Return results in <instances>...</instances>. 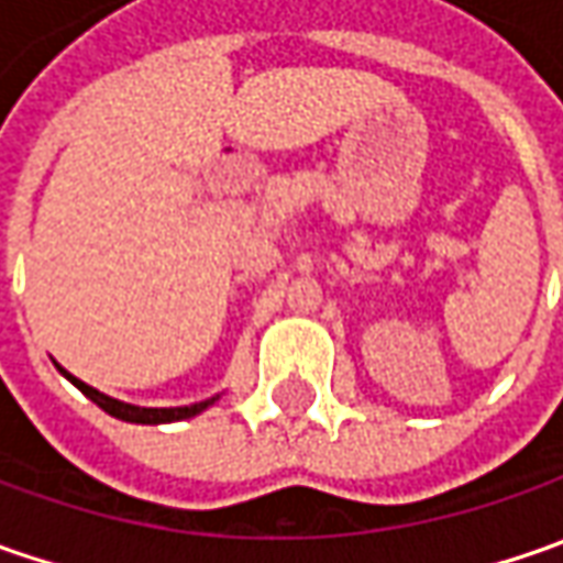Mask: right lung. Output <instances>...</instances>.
<instances>
[{"label": "right lung", "instance_id": "right-lung-1", "mask_svg": "<svg viewBox=\"0 0 563 563\" xmlns=\"http://www.w3.org/2000/svg\"><path fill=\"white\" fill-rule=\"evenodd\" d=\"M58 373L68 378L71 385H77L87 398L93 400L97 407H102L109 417H115V420H124V422H143V426H159V422H175V420H190V417H197V413H203L206 407L212 404L216 398L209 400H200V404H190V407H134V404H124V400H115L109 398V395H102L97 391L93 385H87V382H80L75 378L68 369H62L58 366Z\"/></svg>", "mask_w": 563, "mask_h": 563}]
</instances>
